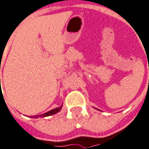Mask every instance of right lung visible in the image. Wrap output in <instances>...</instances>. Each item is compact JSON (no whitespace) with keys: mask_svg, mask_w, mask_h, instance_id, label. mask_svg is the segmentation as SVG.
<instances>
[{"mask_svg":"<svg viewBox=\"0 0 149 149\" xmlns=\"http://www.w3.org/2000/svg\"><path fill=\"white\" fill-rule=\"evenodd\" d=\"M62 109V106L58 107V108H55L54 109H52V110H50V111L47 112L45 113H43V114H41V115H36V116H31V118H38V117H48V116H51V115H53V114H55V113H57L58 112H59Z\"/></svg>","mask_w":149,"mask_h":149,"instance_id":"obj_1","label":"right lung"}]
</instances>
